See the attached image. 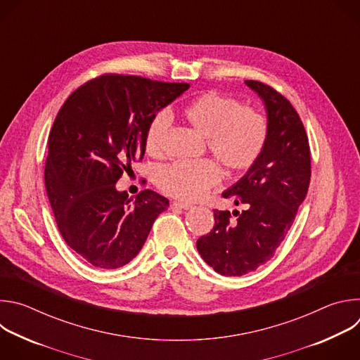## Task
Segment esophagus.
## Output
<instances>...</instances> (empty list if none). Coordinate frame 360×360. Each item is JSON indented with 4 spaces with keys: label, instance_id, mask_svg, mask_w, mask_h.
<instances>
[{
    "label": "esophagus",
    "instance_id": "1",
    "mask_svg": "<svg viewBox=\"0 0 360 360\" xmlns=\"http://www.w3.org/2000/svg\"><path fill=\"white\" fill-rule=\"evenodd\" d=\"M174 207H176V208H181V210H185V211H188V210H192L193 207L191 203H188V202H174Z\"/></svg>",
    "mask_w": 360,
    "mask_h": 360
}]
</instances>
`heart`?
<instances>
[{
    "mask_svg": "<svg viewBox=\"0 0 360 360\" xmlns=\"http://www.w3.org/2000/svg\"><path fill=\"white\" fill-rule=\"evenodd\" d=\"M185 121L205 135L208 149L231 172L250 168L264 150L268 138L266 118L256 110L240 107L239 101L208 92L196 96L182 110ZM171 127L167 111L153 115L145 134V149L160 155ZM218 165L208 158L175 162L157 174L158 186L176 198L195 200L219 181Z\"/></svg>",
    "mask_w": 360,
    "mask_h": 360,
    "instance_id": "obj_1",
    "label": "heart"
}]
</instances>
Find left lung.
I'll return each mask as SVG.
<instances>
[{"label": "left lung", "mask_w": 360, "mask_h": 360, "mask_svg": "<svg viewBox=\"0 0 360 360\" xmlns=\"http://www.w3.org/2000/svg\"><path fill=\"white\" fill-rule=\"evenodd\" d=\"M266 111L264 150L224 198L245 211H214V229L198 239L202 259L225 276H242L269 261L288 235L311 182V150L303 124L290 102L272 86L245 81Z\"/></svg>", "instance_id": "left-lung-1"}]
</instances>
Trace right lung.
Wrapping results in <instances>:
<instances>
[{"label": "right lung", "instance_id": "obj_1", "mask_svg": "<svg viewBox=\"0 0 360 360\" xmlns=\"http://www.w3.org/2000/svg\"><path fill=\"white\" fill-rule=\"evenodd\" d=\"M189 84L105 74L75 89L48 139L45 188L67 245L88 264L117 269L131 262L168 207L145 189L135 199L115 184L145 153L150 118Z\"/></svg>", "mask_w": 360, "mask_h": 360}]
</instances>
